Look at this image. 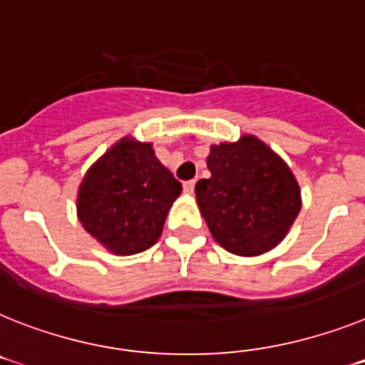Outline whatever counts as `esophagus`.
<instances>
[{
	"label": "esophagus",
	"instance_id": "obj_1",
	"mask_svg": "<svg viewBox=\"0 0 365 365\" xmlns=\"http://www.w3.org/2000/svg\"><path fill=\"white\" fill-rule=\"evenodd\" d=\"M182 188H185L186 194H194V188H195V180H186L185 185H182Z\"/></svg>",
	"mask_w": 365,
	"mask_h": 365
}]
</instances>
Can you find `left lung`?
Instances as JSON below:
<instances>
[{
	"label": "left lung",
	"instance_id": "left-lung-1",
	"mask_svg": "<svg viewBox=\"0 0 365 365\" xmlns=\"http://www.w3.org/2000/svg\"><path fill=\"white\" fill-rule=\"evenodd\" d=\"M207 166L212 175L197 180L195 197L217 244L240 257L275 247L301 210L289 168L255 136L212 145Z\"/></svg>",
	"mask_w": 365,
	"mask_h": 365
}]
</instances>
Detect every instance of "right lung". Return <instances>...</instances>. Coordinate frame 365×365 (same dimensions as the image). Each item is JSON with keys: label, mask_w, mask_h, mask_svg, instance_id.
<instances>
[{"label": "right lung", "mask_w": 365, "mask_h": 365, "mask_svg": "<svg viewBox=\"0 0 365 365\" xmlns=\"http://www.w3.org/2000/svg\"><path fill=\"white\" fill-rule=\"evenodd\" d=\"M182 185L155 157L151 144L123 138L88 170L77 197L79 220L116 255L142 253L162 232Z\"/></svg>", "instance_id": "right-lung-1"}]
</instances>
